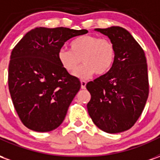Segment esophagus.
<instances>
[{"label":"esophagus","instance_id":"esophagus-1","mask_svg":"<svg viewBox=\"0 0 160 160\" xmlns=\"http://www.w3.org/2000/svg\"><path fill=\"white\" fill-rule=\"evenodd\" d=\"M80 83H81V88H82V89H85V88H86V86H87V81H86V80H81Z\"/></svg>","mask_w":160,"mask_h":160}]
</instances>
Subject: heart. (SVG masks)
I'll return each mask as SVG.
<instances>
[{
	"label": "heart",
	"instance_id": "obj_1",
	"mask_svg": "<svg viewBox=\"0 0 160 160\" xmlns=\"http://www.w3.org/2000/svg\"><path fill=\"white\" fill-rule=\"evenodd\" d=\"M115 55V46L110 39L83 35L70 42L69 49H60L57 59L66 72L73 73L81 59L83 65L73 75L80 79H87L94 73L98 75L107 73L113 65Z\"/></svg>",
	"mask_w": 160,
	"mask_h": 160
}]
</instances>
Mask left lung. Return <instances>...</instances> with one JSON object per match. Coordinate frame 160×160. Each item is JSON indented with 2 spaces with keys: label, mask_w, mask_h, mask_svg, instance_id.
<instances>
[{
  "label": "left lung",
  "mask_w": 160,
  "mask_h": 160,
  "mask_svg": "<svg viewBox=\"0 0 160 160\" xmlns=\"http://www.w3.org/2000/svg\"><path fill=\"white\" fill-rule=\"evenodd\" d=\"M95 31L110 38L116 55L111 69L87 84L91 94L87 111L101 130L120 133L134 126L148 100L147 59L144 50L126 29L111 26Z\"/></svg>",
  "instance_id": "1"
}]
</instances>
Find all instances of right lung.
Listing matches in <instances>:
<instances>
[{
	"label": "right lung",
	"mask_w": 160,
	"mask_h": 160,
	"mask_svg": "<svg viewBox=\"0 0 160 160\" xmlns=\"http://www.w3.org/2000/svg\"><path fill=\"white\" fill-rule=\"evenodd\" d=\"M87 32L66 27H37L13 48L8 88L15 111L26 128L49 132L62 124L81 84L62 68L57 53L68 40Z\"/></svg>",
	"instance_id": "right-lung-1"
}]
</instances>
